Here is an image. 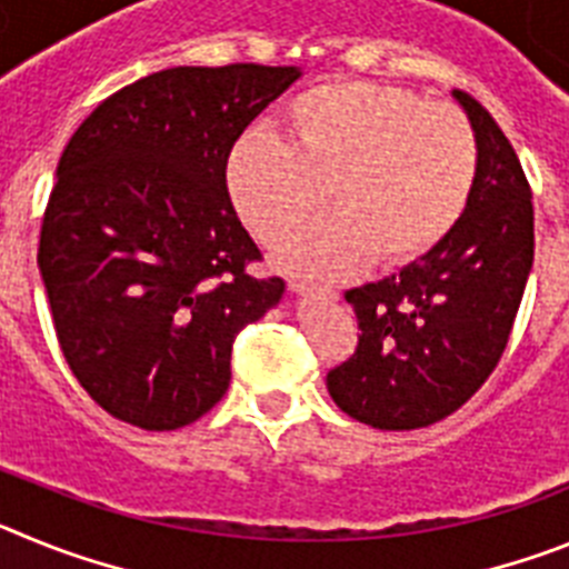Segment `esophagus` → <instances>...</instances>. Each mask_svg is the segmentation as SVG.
<instances>
[{
  "label": "esophagus",
  "mask_w": 569,
  "mask_h": 569,
  "mask_svg": "<svg viewBox=\"0 0 569 569\" xmlns=\"http://www.w3.org/2000/svg\"><path fill=\"white\" fill-rule=\"evenodd\" d=\"M290 290H293L296 296H319V299H336V290L316 288V284H308V281H301V279L290 281Z\"/></svg>",
  "instance_id": "1"
}]
</instances>
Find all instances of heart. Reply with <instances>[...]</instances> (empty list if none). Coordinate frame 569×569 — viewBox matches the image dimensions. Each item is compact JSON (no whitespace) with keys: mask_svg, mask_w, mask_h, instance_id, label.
I'll return each instance as SVG.
<instances>
[{"mask_svg":"<svg viewBox=\"0 0 569 569\" xmlns=\"http://www.w3.org/2000/svg\"><path fill=\"white\" fill-rule=\"evenodd\" d=\"M290 139L250 128L230 144L224 188L244 228L276 244L321 202L333 213L290 236L284 270L341 279L367 261L410 264L461 222L479 144L453 104L381 82H328L288 108Z\"/></svg>","mask_w":569,"mask_h":569,"instance_id":"b5f03b06","label":"heart"}]
</instances>
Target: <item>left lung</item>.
<instances>
[{"mask_svg":"<svg viewBox=\"0 0 569 569\" xmlns=\"http://www.w3.org/2000/svg\"><path fill=\"white\" fill-rule=\"evenodd\" d=\"M479 173L461 222L399 273L347 290L359 319L356 353L328 373L350 419L416 430L459 410L499 365L532 270V196L519 156L461 90Z\"/></svg>","mask_w":569,"mask_h":569,"instance_id":"8db88e82","label":"left lung"}]
</instances>
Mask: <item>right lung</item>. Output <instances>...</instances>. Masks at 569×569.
Masks as SVG:
<instances>
[{"label": "right lung", "instance_id": "right-lung-1", "mask_svg": "<svg viewBox=\"0 0 569 569\" xmlns=\"http://www.w3.org/2000/svg\"><path fill=\"white\" fill-rule=\"evenodd\" d=\"M301 68H168L104 99L70 136L39 273L59 347L113 419L176 430L228 393L244 325L284 296L224 188L230 144Z\"/></svg>", "mask_w": 569, "mask_h": 569}]
</instances>
